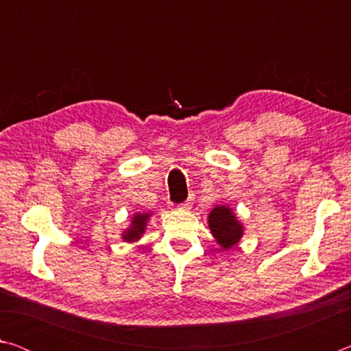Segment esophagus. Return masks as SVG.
<instances>
[{"instance_id":"34e87169","label":"esophagus","mask_w":351,"mask_h":351,"mask_svg":"<svg viewBox=\"0 0 351 351\" xmlns=\"http://www.w3.org/2000/svg\"><path fill=\"white\" fill-rule=\"evenodd\" d=\"M192 201H193L192 198H189L187 201H184V203H182V204H180L178 207H180V209H182V210H189L190 207H192V204H193Z\"/></svg>"}]
</instances>
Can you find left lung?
Returning <instances> with one entry per match:
<instances>
[{
	"label": "left lung",
	"mask_w": 351,
	"mask_h": 351,
	"mask_svg": "<svg viewBox=\"0 0 351 351\" xmlns=\"http://www.w3.org/2000/svg\"><path fill=\"white\" fill-rule=\"evenodd\" d=\"M207 223L217 243L226 251L235 246L243 237V226L237 219L234 210L228 206H217L209 213Z\"/></svg>",
	"instance_id": "obj_1"
}]
</instances>
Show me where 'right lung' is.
I'll list each match as a JSON object with an SVG mask.
<instances>
[{
	"mask_svg": "<svg viewBox=\"0 0 351 351\" xmlns=\"http://www.w3.org/2000/svg\"><path fill=\"white\" fill-rule=\"evenodd\" d=\"M150 215L152 213H134L130 228L127 230H123L122 240H125L127 243L138 241L142 237V234L145 232L147 221H148V218H150Z\"/></svg>",
	"mask_w": 351,
	"mask_h": 351,
	"instance_id": "obj_1",
	"label": "right lung"
}]
</instances>
